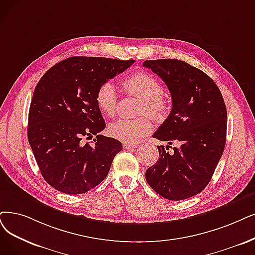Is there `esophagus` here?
Masks as SVG:
<instances>
[{
	"mask_svg": "<svg viewBox=\"0 0 255 255\" xmlns=\"http://www.w3.org/2000/svg\"><path fill=\"white\" fill-rule=\"evenodd\" d=\"M122 146H124V149H130V148H136V147H138V144H134V143H126V142H125V143H124V145H122Z\"/></svg>",
	"mask_w": 255,
	"mask_h": 255,
	"instance_id": "obj_1",
	"label": "esophagus"
}]
</instances>
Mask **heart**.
Here are the masks:
<instances>
[{"label":"heart","instance_id":"heart-1","mask_svg":"<svg viewBox=\"0 0 255 255\" xmlns=\"http://www.w3.org/2000/svg\"><path fill=\"white\" fill-rule=\"evenodd\" d=\"M122 90L128 95L135 96L141 100L139 107L140 115H149L161 118L166 113L168 106L163 95V87L160 81L146 72H135L122 79ZM95 103L100 113L108 118L116 115L118 93L112 83L101 85L95 95ZM152 129V124L148 117L137 119H120L109 128L110 134L126 143H137L148 135Z\"/></svg>","mask_w":255,"mask_h":255}]
</instances>
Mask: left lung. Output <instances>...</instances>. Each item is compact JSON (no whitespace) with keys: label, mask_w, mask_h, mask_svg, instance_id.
<instances>
[{"label":"left lung","mask_w":255,"mask_h":255,"mask_svg":"<svg viewBox=\"0 0 255 255\" xmlns=\"http://www.w3.org/2000/svg\"><path fill=\"white\" fill-rule=\"evenodd\" d=\"M166 84L172 109L152 137L167 141L158 145L159 159L145 171L148 185L171 201L185 200L204 189L226 143L227 110L218 86L198 68L178 59L145 60ZM174 140L180 143L170 154Z\"/></svg>","instance_id":"left-lung-1"}]
</instances>
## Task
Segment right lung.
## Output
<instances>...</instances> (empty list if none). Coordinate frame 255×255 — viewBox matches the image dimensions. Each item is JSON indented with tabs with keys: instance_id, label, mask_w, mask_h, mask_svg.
<instances>
[{
	"instance_id": "1",
	"label": "right lung",
	"mask_w": 255,
	"mask_h": 255,
	"mask_svg": "<svg viewBox=\"0 0 255 255\" xmlns=\"http://www.w3.org/2000/svg\"><path fill=\"white\" fill-rule=\"evenodd\" d=\"M135 63L73 56L50 68L37 83L28 116V141L49 185L80 195L108 176L122 149L117 139L99 135L106 122L95 103L97 89ZM96 139L89 144L84 138Z\"/></svg>"
}]
</instances>
